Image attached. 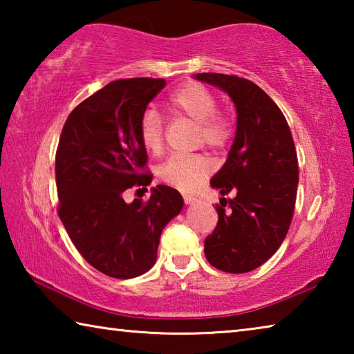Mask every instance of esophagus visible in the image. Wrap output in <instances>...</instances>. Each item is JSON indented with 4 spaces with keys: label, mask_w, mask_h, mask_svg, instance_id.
<instances>
[{
    "label": "esophagus",
    "mask_w": 354,
    "mask_h": 354,
    "mask_svg": "<svg viewBox=\"0 0 354 354\" xmlns=\"http://www.w3.org/2000/svg\"><path fill=\"white\" fill-rule=\"evenodd\" d=\"M183 198H184V203H185V205H194V203L198 201V200L195 198V196H192V195H184Z\"/></svg>",
    "instance_id": "1"
}]
</instances>
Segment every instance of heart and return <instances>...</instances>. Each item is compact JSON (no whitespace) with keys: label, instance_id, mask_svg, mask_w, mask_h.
Segmentation results:
<instances>
[{"label":"heart","instance_id":"b5f03b06","mask_svg":"<svg viewBox=\"0 0 354 354\" xmlns=\"http://www.w3.org/2000/svg\"><path fill=\"white\" fill-rule=\"evenodd\" d=\"M167 106L173 113L190 118L198 128V142L207 147L220 148L230 142L232 123L226 113L217 112V98L205 86L187 82L170 95ZM143 147L159 153L164 145V122L154 111L143 112L139 123ZM159 178L171 187L189 192L203 183L209 173V162L200 154H173L159 167Z\"/></svg>","mask_w":354,"mask_h":354}]
</instances>
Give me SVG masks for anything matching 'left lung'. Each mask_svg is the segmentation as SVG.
Wrapping results in <instances>:
<instances>
[{
  "label": "left lung",
  "instance_id": "8db88e82",
  "mask_svg": "<svg viewBox=\"0 0 354 354\" xmlns=\"http://www.w3.org/2000/svg\"><path fill=\"white\" fill-rule=\"evenodd\" d=\"M194 77L227 93L237 112L234 142L211 179L221 196H236L220 198L218 223L206 237L205 254L221 272L247 273L270 259L289 231L298 187L295 143L283 112L254 82L221 73Z\"/></svg>",
  "mask_w": 354,
  "mask_h": 354
}]
</instances>
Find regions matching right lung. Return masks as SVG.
Segmentation results:
<instances>
[{
    "label": "right lung",
    "mask_w": 354,
    "mask_h": 354,
    "mask_svg": "<svg viewBox=\"0 0 354 354\" xmlns=\"http://www.w3.org/2000/svg\"><path fill=\"white\" fill-rule=\"evenodd\" d=\"M165 80L112 81L77 104L64 124L56 153L59 217L71 242L92 267L129 279L147 273L158 257L165 225L181 212L176 189L156 185L147 203L123 194L148 185L139 123Z\"/></svg>",
    "instance_id": "obj_1"
}]
</instances>
